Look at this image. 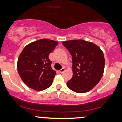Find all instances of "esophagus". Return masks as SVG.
I'll use <instances>...</instances> for the list:
<instances>
[{
  "label": "esophagus",
  "mask_w": 122,
  "mask_h": 122,
  "mask_svg": "<svg viewBox=\"0 0 122 122\" xmlns=\"http://www.w3.org/2000/svg\"><path fill=\"white\" fill-rule=\"evenodd\" d=\"M65 71V68H62V69H61V70H60V71H59V72L61 73H63L64 71Z\"/></svg>",
  "instance_id": "34e87169"
}]
</instances>
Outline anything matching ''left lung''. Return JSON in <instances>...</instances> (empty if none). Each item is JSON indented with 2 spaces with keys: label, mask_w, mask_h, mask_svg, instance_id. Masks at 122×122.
<instances>
[{
  "label": "left lung",
  "mask_w": 122,
  "mask_h": 122,
  "mask_svg": "<svg viewBox=\"0 0 122 122\" xmlns=\"http://www.w3.org/2000/svg\"><path fill=\"white\" fill-rule=\"evenodd\" d=\"M72 56L73 77L67 86L77 93L90 91L102 77L105 58L102 51L92 42L82 40L62 42Z\"/></svg>",
  "instance_id": "8db88e82"
}]
</instances>
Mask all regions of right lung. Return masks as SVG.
Instances as JSON below:
<instances>
[{
	"label": "right lung",
	"mask_w": 122,
	"mask_h": 122,
	"mask_svg": "<svg viewBox=\"0 0 122 122\" xmlns=\"http://www.w3.org/2000/svg\"><path fill=\"white\" fill-rule=\"evenodd\" d=\"M58 42L41 39L25 46L18 58L17 70L22 81L31 89L40 91L49 88L56 71L51 67L49 55Z\"/></svg>",
	"instance_id": "1"
}]
</instances>
